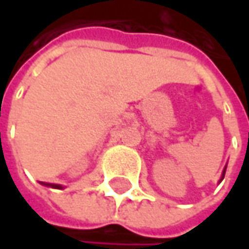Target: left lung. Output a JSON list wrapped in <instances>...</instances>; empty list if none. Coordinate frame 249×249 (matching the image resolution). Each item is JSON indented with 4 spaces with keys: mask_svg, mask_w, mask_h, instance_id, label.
<instances>
[{
    "mask_svg": "<svg viewBox=\"0 0 249 249\" xmlns=\"http://www.w3.org/2000/svg\"><path fill=\"white\" fill-rule=\"evenodd\" d=\"M225 172H226V166H225V169H224V172H222V176H221V178H219V183L224 180V177H225Z\"/></svg>",
    "mask_w": 249,
    "mask_h": 249,
    "instance_id": "left-lung-1",
    "label": "left lung"
}]
</instances>
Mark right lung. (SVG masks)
I'll return each instance as SVG.
<instances>
[{"mask_svg":"<svg viewBox=\"0 0 249 249\" xmlns=\"http://www.w3.org/2000/svg\"><path fill=\"white\" fill-rule=\"evenodd\" d=\"M43 186H46V187H52V189H63V186L62 184H56V183H44V181H40Z\"/></svg>","mask_w":249,"mask_h":249,"instance_id":"add662e5","label":"right lung"}]
</instances>
